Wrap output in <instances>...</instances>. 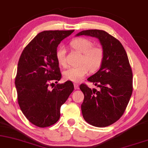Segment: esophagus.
I'll return each instance as SVG.
<instances>
[{
  "label": "esophagus",
  "instance_id": "obj_1",
  "mask_svg": "<svg viewBox=\"0 0 148 148\" xmlns=\"http://www.w3.org/2000/svg\"><path fill=\"white\" fill-rule=\"evenodd\" d=\"M74 88L75 89H77V88H79V84H77V83L74 84Z\"/></svg>",
  "mask_w": 148,
  "mask_h": 148
}]
</instances>
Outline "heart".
I'll use <instances>...</instances> for the list:
<instances>
[{"label": "heart", "instance_id": "b5f03b06", "mask_svg": "<svg viewBox=\"0 0 148 148\" xmlns=\"http://www.w3.org/2000/svg\"><path fill=\"white\" fill-rule=\"evenodd\" d=\"M71 46L82 54L80 63L85 64L69 68L63 73V75L66 80L78 82L87 75L89 69L91 71H95L101 66L104 60V52L100 48H93V43L89 39L83 37L73 40ZM66 50L64 46L59 47L55 53L57 63L62 66L66 65Z\"/></svg>", "mask_w": 148, "mask_h": 148}]
</instances>
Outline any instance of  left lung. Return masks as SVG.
Returning <instances> with one entry per match:
<instances>
[{"instance_id":"left-lung-1","label":"left lung","mask_w":148,"mask_h":148,"mask_svg":"<svg viewBox=\"0 0 148 148\" xmlns=\"http://www.w3.org/2000/svg\"><path fill=\"white\" fill-rule=\"evenodd\" d=\"M97 38L104 52V60L98 72L87 79L99 90L81 84L84 95L81 105L83 118L91 125L104 127L123 116L132 93V71L125 50L118 39L100 29H88L76 36Z\"/></svg>"}]
</instances>
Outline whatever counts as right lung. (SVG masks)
<instances>
[{
    "label": "right lung",
    "instance_id": "right-lung-1",
    "mask_svg": "<svg viewBox=\"0 0 148 148\" xmlns=\"http://www.w3.org/2000/svg\"><path fill=\"white\" fill-rule=\"evenodd\" d=\"M73 32L43 31L24 48L19 59L15 78L19 107L29 122L39 127L58 121L61 106L74 89L71 81L48 89L49 82L57 83L62 77L55 57L58 45Z\"/></svg>",
    "mask_w": 148,
    "mask_h": 148
}]
</instances>
